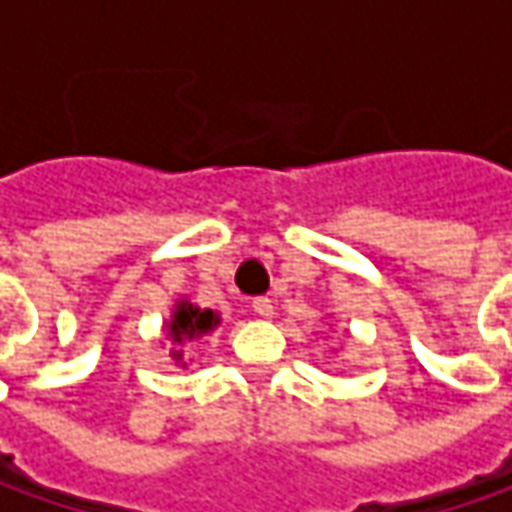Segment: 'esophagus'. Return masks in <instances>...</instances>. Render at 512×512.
<instances>
[{
  "label": "esophagus",
  "mask_w": 512,
  "mask_h": 512,
  "mask_svg": "<svg viewBox=\"0 0 512 512\" xmlns=\"http://www.w3.org/2000/svg\"><path fill=\"white\" fill-rule=\"evenodd\" d=\"M252 312H255L257 318H272L275 315V306H272L269 298H255L252 300Z\"/></svg>",
  "instance_id": "34e87169"
}]
</instances>
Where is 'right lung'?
I'll use <instances>...</instances> for the list:
<instances>
[{
    "label": "right lung",
    "instance_id": "obj_1",
    "mask_svg": "<svg viewBox=\"0 0 512 512\" xmlns=\"http://www.w3.org/2000/svg\"><path fill=\"white\" fill-rule=\"evenodd\" d=\"M220 312L214 309H200L197 303H191L186 295L174 300L171 315L163 321V341H168V358L180 369L189 367L186 361V346L197 344L203 338L214 335L220 329Z\"/></svg>",
    "mask_w": 512,
    "mask_h": 512
}]
</instances>
